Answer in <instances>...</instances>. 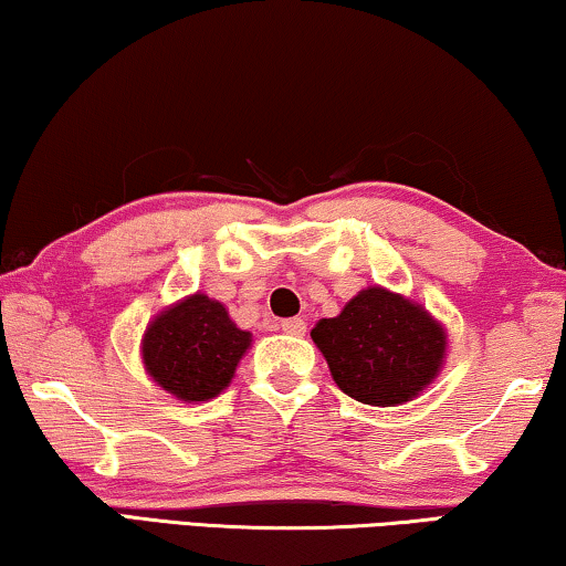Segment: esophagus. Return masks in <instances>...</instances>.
I'll list each match as a JSON object with an SVG mask.
<instances>
[{
	"label": "esophagus",
	"mask_w": 566,
	"mask_h": 566,
	"mask_svg": "<svg viewBox=\"0 0 566 566\" xmlns=\"http://www.w3.org/2000/svg\"><path fill=\"white\" fill-rule=\"evenodd\" d=\"M281 329H283L285 334H291V337H301V334L306 332V322H303V318H298V316H293V318H283V322H281Z\"/></svg>",
	"instance_id": "34e87169"
}]
</instances>
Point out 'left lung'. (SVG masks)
<instances>
[{"label": "left lung", "mask_w": 566, "mask_h": 566, "mask_svg": "<svg viewBox=\"0 0 566 566\" xmlns=\"http://www.w3.org/2000/svg\"><path fill=\"white\" fill-rule=\"evenodd\" d=\"M311 339L332 378L367 406H398L419 396L444 363V329L419 303L385 289L359 291L339 316L322 318Z\"/></svg>", "instance_id": "obj_1"}]
</instances>
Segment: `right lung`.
I'll return each instance as SVG.
<instances>
[{
	"label": "right lung",
	"mask_w": 566,
	"mask_h": 566,
	"mask_svg": "<svg viewBox=\"0 0 566 566\" xmlns=\"http://www.w3.org/2000/svg\"><path fill=\"white\" fill-rule=\"evenodd\" d=\"M250 342V332L237 329L222 303L193 293L147 326L143 359L163 390L191 403L227 388Z\"/></svg>",
	"instance_id": "right-lung-1"
}]
</instances>
